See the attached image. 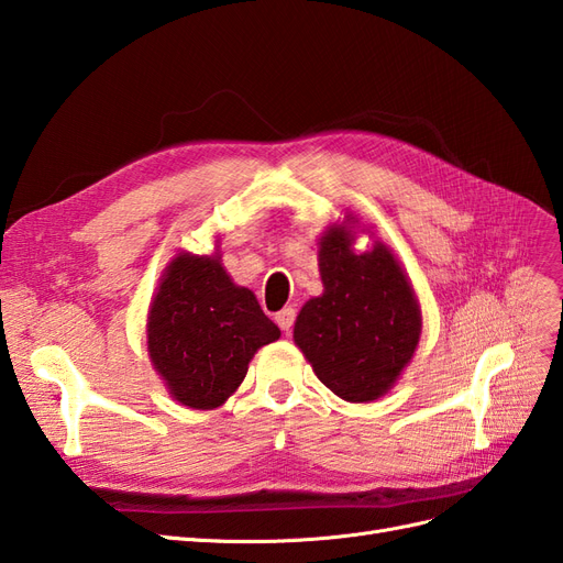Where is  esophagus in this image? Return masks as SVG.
<instances>
[{
    "instance_id": "esophagus-1",
    "label": "esophagus",
    "mask_w": 563,
    "mask_h": 563,
    "mask_svg": "<svg viewBox=\"0 0 563 563\" xmlns=\"http://www.w3.org/2000/svg\"><path fill=\"white\" fill-rule=\"evenodd\" d=\"M275 321L279 323L282 331L288 333V331H291V327H294V321H296V310L294 308H284L282 312H277Z\"/></svg>"
}]
</instances>
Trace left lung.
<instances>
[{
  "instance_id": "1",
  "label": "left lung",
  "mask_w": 563,
  "mask_h": 563,
  "mask_svg": "<svg viewBox=\"0 0 563 563\" xmlns=\"http://www.w3.org/2000/svg\"><path fill=\"white\" fill-rule=\"evenodd\" d=\"M354 213L321 232L323 294L302 305L294 340L317 378L352 404L376 401L395 387L420 343V302L387 244L356 251ZM364 232V230H362Z\"/></svg>"
}]
</instances>
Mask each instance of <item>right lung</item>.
<instances>
[{"label":"right lung","mask_w":563,"mask_h":563,"mask_svg":"<svg viewBox=\"0 0 563 563\" xmlns=\"http://www.w3.org/2000/svg\"><path fill=\"white\" fill-rule=\"evenodd\" d=\"M253 291L236 286L213 255L180 251L162 272L147 310V354L168 395L211 411L242 385L249 362L279 340Z\"/></svg>","instance_id":"1"}]
</instances>
